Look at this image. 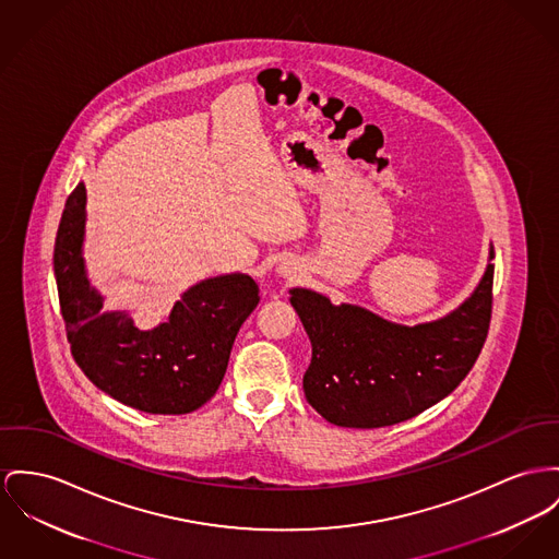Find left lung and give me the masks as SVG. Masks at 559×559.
<instances>
[{
  "label": "left lung",
  "mask_w": 559,
  "mask_h": 559,
  "mask_svg": "<svg viewBox=\"0 0 559 559\" xmlns=\"http://www.w3.org/2000/svg\"><path fill=\"white\" fill-rule=\"evenodd\" d=\"M491 284L489 262L475 293L457 309L417 326L293 288L290 302L311 341V365L302 374L305 399L343 428L392 426L437 405L481 354L491 320Z\"/></svg>",
  "instance_id": "left-lung-1"
}]
</instances>
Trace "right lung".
Returning a JSON list of instances; mask_svg holds the SVG:
<instances>
[{
  "label": "right lung",
  "instance_id": "right-lung-1",
  "mask_svg": "<svg viewBox=\"0 0 559 559\" xmlns=\"http://www.w3.org/2000/svg\"><path fill=\"white\" fill-rule=\"evenodd\" d=\"M84 205L86 190L78 185L55 241L61 316L78 367L127 407L154 415L199 409L221 388L235 336L261 300L257 282L243 273L203 280L163 324L140 331L127 311H108L86 280Z\"/></svg>",
  "mask_w": 559,
  "mask_h": 559
}]
</instances>
